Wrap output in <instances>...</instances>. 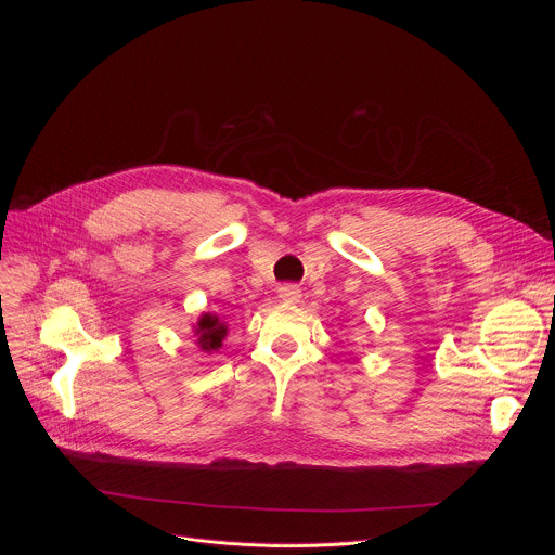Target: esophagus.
<instances>
[{
    "mask_svg": "<svg viewBox=\"0 0 555 555\" xmlns=\"http://www.w3.org/2000/svg\"><path fill=\"white\" fill-rule=\"evenodd\" d=\"M279 298H281V300H287V302H298V300H300V289H298V285H294V283L281 285V287H279Z\"/></svg>",
    "mask_w": 555,
    "mask_h": 555,
    "instance_id": "1",
    "label": "esophagus"
}]
</instances>
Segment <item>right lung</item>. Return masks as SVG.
Segmentation results:
<instances>
[{
	"label": "right lung",
	"mask_w": 555,
	"mask_h": 555,
	"mask_svg": "<svg viewBox=\"0 0 555 555\" xmlns=\"http://www.w3.org/2000/svg\"><path fill=\"white\" fill-rule=\"evenodd\" d=\"M228 327L223 323H219L217 315L212 313H204L202 321L197 323V345L202 351H215L221 347V340L225 338Z\"/></svg>",
	"instance_id": "add662e5"
}]
</instances>
